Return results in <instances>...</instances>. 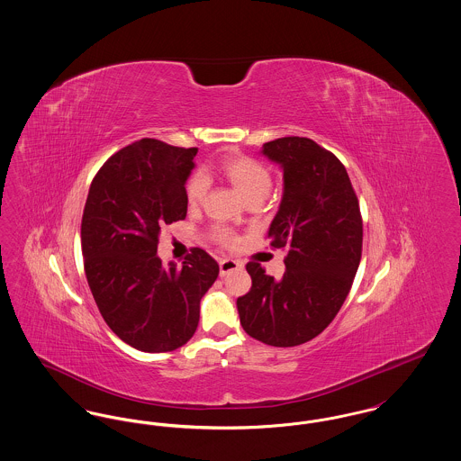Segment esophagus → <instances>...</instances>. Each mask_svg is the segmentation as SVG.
<instances>
[{
  "instance_id": "1",
  "label": "esophagus",
  "mask_w": 461,
  "mask_h": 461,
  "mask_svg": "<svg viewBox=\"0 0 461 461\" xmlns=\"http://www.w3.org/2000/svg\"><path fill=\"white\" fill-rule=\"evenodd\" d=\"M237 269H241L240 261H235V259H222V261H220L221 276H224V275H228L231 271H237Z\"/></svg>"
}]
</instances>
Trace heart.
I'll list each match as a JSON object with an SVG mask.
<instances>
[{"label": "heart", "mask_w": 461, "mask_h": 461, "mask_svg": "<svg viewBox=\"0 0 461 461\" xmlns=\"http://www.w3.org/2000/svg\"><path fill=\"white\" fill-rule=\"evenodd\" d=\"M220 175L235 188V192L240 195L247 203L258 198H264L273 186V177L269 169L263 162L247 157V155H228L220 162L218 167ZM209 181L203 175L192 176L186 185V202L190 207H198L207 197ZM214 240L220 241L221 245L231 247L237 243V235L226 228V226H216L212 230Z\"/></svg>", "instance_id": "b5f03b06"}]
</instances>
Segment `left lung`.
I'll use <instances>...</instances> for the list:
<instances>
[{
    "instance_id": "obj_1",
    "label": "left lung",
    "mask_w": 461,
    "mask_h": 461,
    "mask_svg": "<svg viewBox=\"0 0 461 461\" xmlns=\"http://www.w3.org/2000/svg\"><path fill=\"white\" fill-rule=\"evenodd\" d=\"M284 171V197L271 221V247H286L280 280L247 264L250 290L237 299L243 330L275 348L320 335L344 304L361 261L363 221L344 164L316 141L285 136L263 145Z\"/></svg>"
}]
</instances>
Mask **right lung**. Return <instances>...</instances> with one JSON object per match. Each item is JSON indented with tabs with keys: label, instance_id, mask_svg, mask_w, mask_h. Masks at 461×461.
Wrapping results in <instances>:
<instances>
[{
	"label": "right lung",
	"instance_id": "1",
	"mask_svg": "<svg viewBox=\"0 0 461 461\" xmlns=\"http://www.w3.org/2000/svg\"><path fill=\"white\" fill-rule=\"evenodd\" d=\"M197 149L143 138L100 167L81 222L85 271L110 330L143 352L175 351L195 333L200 299L220 275L194 249L181 267L157 256L160 228L186 218Z\"/></svg>",
	"mask_w": 461,
	"mask_h": 461
}]
</instances>
